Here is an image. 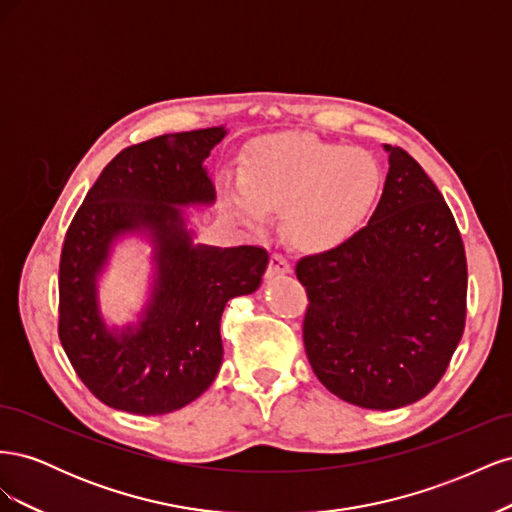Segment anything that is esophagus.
Wrapping results in <instances>:
<instances>
[{
  "label": "esophagus",
  "mask_w": 512,
  "mask_h": 512,
  "mask_svg": "<svg viewBox=\"0 0 512 512\" xmlns=\"http://www.w3.org/2000/svg\"><path fill=\"white\" fill-rule=\"evenodd\" d=\"M290 271V262L282 254H273L269 260V275H284Z\"/></svg>",
  "instance_id": "1"
}]
</instances>
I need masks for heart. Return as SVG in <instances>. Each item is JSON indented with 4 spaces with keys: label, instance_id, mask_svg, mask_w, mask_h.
Instances as JSON below:
<instances>
[{
    "label": "heart",
    "instance_id": "obj_1",
    "mask_svg": "<svg viewBox=\"0 0 512 512\" xmlns=\"http://www.w3.org/2000/svg\"><path fill=\"white\" fill-rule=\"evenodd\" d=\"M384 173L363 149L282 134L258 143L243 177L226 181L222 203L241 224L258 228L284 209V230L305 250H331L359 230L382 194Z\"/></svg>",
    "mask_w": 512,
    "mask_h": 512
}]
</instances>
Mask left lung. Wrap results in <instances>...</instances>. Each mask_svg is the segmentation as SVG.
I'll return each mask as SVG.
<instances>
[{
	"label": "left lung",
	"mask_w": 512,
	"mask_h": 512,
	"mask_svg": "<svg viewBox=\"0 0 512 512\" xmlns=\"http://www.w3.org/2000/svg\"><path fill=\"white\" fill-rule=\"evenodd\" d=\"M389 151L367 226L297 262L307 292L303 344L327 389L395 410L440 382L466 329L468 262L444 196L408 151Z\"/></svg>",
	"instance_id": "1"
}]
</instances>
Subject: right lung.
Segmentation results:
<instances>
[{"instance_id": "add662e5", "label": "right lung", "mask_w": 512, "mask_h": 512, "mask_svg": "<svg viewBox=\"0 0 512 512\" xmlns=\"http://www.w3.org/2000/svg\"><path fill=\"white\" fill-rule=\"evenodd\" d=\"M224 134H164L119 151L68 226L59 260V342L76 376L115 410L168 414L203 395L222 365L226 303L254 292L269 265L265 247H194L183 226L181 205L213 203L203 162ZM138 227L157 243L159 284L142 329L115 338L99 318L95 275L110 241Z\"/></svg>"}]
</instances>
